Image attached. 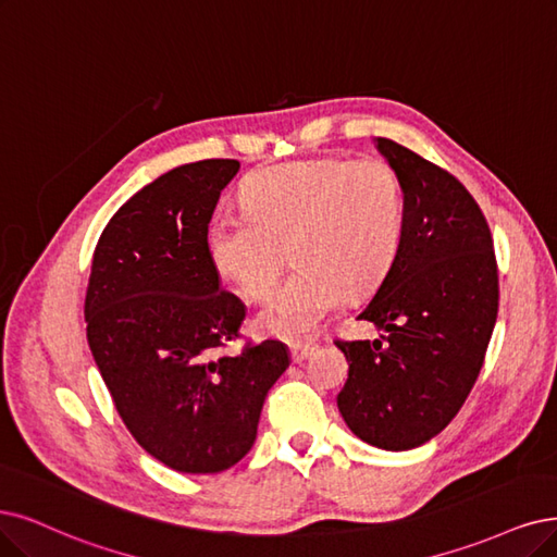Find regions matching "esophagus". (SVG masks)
I'll return each instance as SVG.
<instances>
[{
    "label": "esophagus",
    "instance_id": "34e87169",
    "mask_svg": "<svg viewBox=\"0 0 557 557\" xmlns=\"http://www.w3.org/2000/svg\"><path fill=\"white\" fill-rule=\"evenodd\" d=\"M314 344H294L292 346V358H294V362H302V360H307L310 358L312 354H314Z\"/></svg>",
    "mask_w": 557,
    "mask_h": 557
}]
</instances>
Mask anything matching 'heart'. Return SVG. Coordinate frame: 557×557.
<instances>
[{
	"label": "heart",
	"instance_id": "b5f03b06",
	"mask_svg": "<svg viewBox=\"0 0 557 557\" xmlns=\"http://www.w3.org/2000/svg\"><path fill=\"white\" fill-rule=\"evenodd\" d=\"M243 215L215 213L206 255L247 298L273 289L286 247L296 275L263 302L261 331L305 337L344 294L358 298L385 277L406 232V193L383 158H312L261 168L240 188Z\"/></svg>",
	"mask_w": 557,
	"mask_h": 557
}]
</instances>
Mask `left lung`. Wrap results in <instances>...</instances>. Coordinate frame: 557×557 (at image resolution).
Segmentation results:
<instances>
[{
	"label": "left lung",
	"instance_id": "1",
	"mask_svg": "<svg viewBox=\"0 0 557 557\" xmlns=\"http://www.w3.org/2000/svg\"><path fill=\"white\" fill-rule=\"evenodd\" d=\"M374 141L401 176L406 232L358 314L379 339L335 342L348 362L337 406L360 441L404 451L441 434L475 385L498 317V265L463 183L393 139Z\"/></svg>",
	"mask_w": 557,
	"mask_h": 557
}]
</instances>
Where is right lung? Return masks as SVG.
<instances>
[{
	"label": "right lung",
	"mask_w": 557,
	"mask_h": 557,
	"mask_svg": "<svg viewBox=\"0 0 557 557\" xmlns=\"http://www.w3.org/2000/svg\"><path fill=\"white\" fill-rule=\"evenodd\" d=\"M238 168L199 160L144 185L102 230L85 298L89 348L123 424L153 459L193 475L250 451L268 389L292 362L277 339L218 358L245 305L222 292L206 226Z\"/></svg>",
	"instance_id": "add662e5"
}]
</instances>
